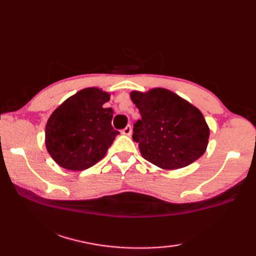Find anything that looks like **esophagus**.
<instances>
[{
  "label": "esophagus",
  "instance_id": "obj_1",
  "mask_svg": "<svg viewBox=\"0 0 256 256\" xmlns=\"http://www.w3.org/2000/svg\"><path fill=\"white\" fill-rule=\"evenodd\" d=\"M121 133L123 134V135H131L132 134V126L131 125H128V126H125L122 131H121Z\"/></svg>",
  "mask_w": 256,
  "mask_h": 256
}]
</instances>
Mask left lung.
Listing matches in <instances>:
<instances>
[{"label": "left lung", "instance_id": "1", "mask_svg": "<svg viewBox=\"0 0 256 256\" xmlns=\"http://www.w3.org/2000/svg\"><path fill=\"white\" fill-rule=\"evenodd\" d=\"M130 96L140 114L133 140L146 160L162 170H178L204 155L210 130L199 108L162 88Z\"/></svg>", "mask_w": 256, "mask_h": 256}]
</instances>
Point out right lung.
Listing matches in <instances>:
<instances>
[{
	"label": "right lung",
	"mask_w": 256,
	"mask_h": 256,
	"mask_svg": "<svg viewBox=\"0 0 256 256\" xmlns=\"http://www.w3.org/2000/svg\"><path fill=\"white\" fill-rule=\"evenodd\" d=\"M110 94L86 88L64 101L46 124L45 144L52 158L70 170H84L106 154L116 136L113 110L103 104Z\"/></svg>",
	"instance_id": "1"
}]
</instances>
